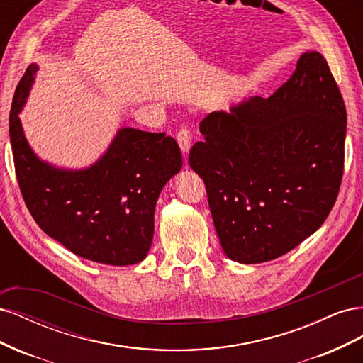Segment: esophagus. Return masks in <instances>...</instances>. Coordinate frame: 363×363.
Instances as JSON below:
<instances>
[{"mask_svg": "<svg viewBox=\"0 0 363 363\" xmlns=\"http://www.w3.org/2000/svg\"><path fill=\"white\" fill-rule=\"evenodd\" d=\"M177 140H179V145L183 151V155H188V151L191 148V140H192V135H191V128L188 125H183L179 133H177Z\"/></svg>", "mask_w": 363, "mask_h": 363, "instance_id": "obj_1", "label": "esophagus"}]
</instances>
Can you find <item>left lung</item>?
<instances>
[{"instance_id":"left-lung-1","label":"left lung","mask_w":363,"mask_h":363,"mask_svg":"<svg viewBox=\"0 0 363 363\" xmlns=\"http://www.w3.org/2000/svg\"><path fill=\"white\" fill-rule=\"evenodd\" d=\"M189 151L225 255L277 259L323 225L344 175L347 111L327 60L304 52L269 98L212 112Z\"/></svg>"}]
</instances>
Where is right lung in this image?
Returning a JSON list of instances; mask_svg holds the SVG:
<instances>
[{
  "label": "right lung",
  "mask_w": 363,
  "mask_h": 363,
  "mask_svg": "<svg viewBox=\"0 0 363 363\" xmlns=\"http://www.w3.org/2000/svg\"><path fill=\"white\" fill-rule=\"evenodd\" d=\"M30 65L9 118L16 180L36 224L74 255L106 265L147 257L160 191L182 168V152L164 133L123 128L106 155L84 171L40 162L28 147L18 113L36 74Z\"/></svg>",
  "instance_id": "right-lung-1"
}]
</instances>
